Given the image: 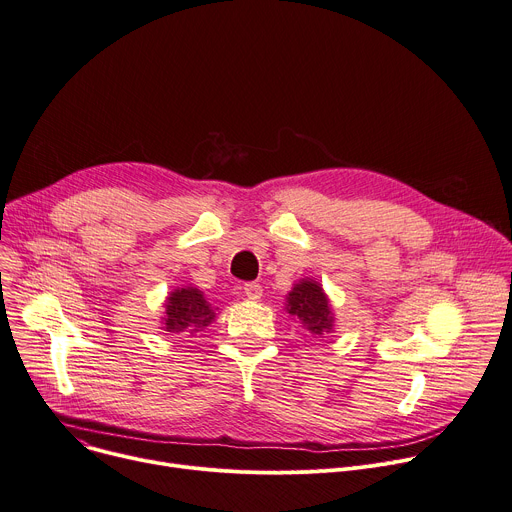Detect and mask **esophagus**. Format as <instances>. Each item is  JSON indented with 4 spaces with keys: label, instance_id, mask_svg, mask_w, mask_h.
Segmentation results:
<instances>
[{
    "label": "esophagus",
    "instance_id": "34e87169",
    "mask_svg": "<svg viewBox=\"0 0 512 512\" xmlns=\"http://www.w3.org/2000/svg\"><path fill=\"white\" fill-rule=\"evenodd\" d=\"M243 292H245V296H247L249 300H259V298L263 296V288H261L257 282H247V284L243 286Z\"/></svg>",
    "mask_w": 512,
    "mask_h": 512
}]
</instances>
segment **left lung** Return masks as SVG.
Here are the masks:
<instances>
[{
	"instance_id": "left-lung-1",
	"label": "left lung",
	"mask_w": 512,
	"mask_h": 512,
	"mask_svg": "<svg viewBox=\"0 0 512 512\" xmlns=\"http://www.w3.org/2000/svg\"><path fill=\"white\" fill-rule=\"evenodd\" d=\"M288 312L298 316L304 327L316 335L333 327L329 300L316 282L302 280L294 286V290L288 294Z\"/></svg>"
}]
</instances>
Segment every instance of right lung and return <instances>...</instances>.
<instances>
[{"instance_id": "add662e5", "label": "right lung", "mask_w": 512, "mask_h": 512, "mask_svg": "<svg viewBox=\"0 0 512 512\" xmlns=\"http://www.w3.org/2000/svg\"><path fill=\"white\" fill-rule=\"evenodd\" d=\"M167 318L165 329L167 331H185V329H202L214 320V312L210 310V304L204 300V294L196 288H181L175 290L167 298Z\"/></svg>"}]
</instances>
